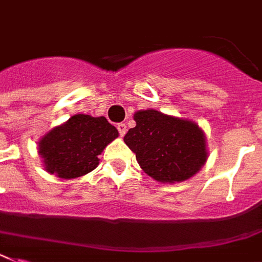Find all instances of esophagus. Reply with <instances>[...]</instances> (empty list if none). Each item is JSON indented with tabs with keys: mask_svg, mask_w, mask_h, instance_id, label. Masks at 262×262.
Returning <instances> with one entry per match:
<instances>
[{
	"mask_svg": "<svg viewBox=\"0 0 262 262\" xmlns=\"http://www.w3.org/2000/svg\"><path fill=\"white\" fill-rule=\"evenodd\" d=\"M117 129H118V133H120L121 137H124L125 133H126V125H125V124H118Z\"/></svg>",
	"mask_w": 262,
	"mask_h": 262,
	"instance_id": "1",
	"label": "esophagus"
}]
</instances>
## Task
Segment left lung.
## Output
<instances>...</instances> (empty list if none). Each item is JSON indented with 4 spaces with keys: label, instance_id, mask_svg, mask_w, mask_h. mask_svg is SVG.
<instances>
[{
    "label": "left lung",
    "instance_id": "obj_1",
    "mask_svg": "<svg viewBox=\"0 0 262 262\" xmlns=\"http://www.w3.org/2000/svg\"><path fill=\"white\" fill-rule=\"evenodd\" d=\"M135 121L124 141L142 170L156 181H185L206 162L205 135L193 121L155 109L137 112Z\"/></svg>",
    "mask_w": 262,
    "mask_h": 262
}]
</instances>
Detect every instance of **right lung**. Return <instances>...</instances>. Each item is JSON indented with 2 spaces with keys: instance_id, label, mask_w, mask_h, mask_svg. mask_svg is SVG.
Returning a JSON list of instances; mask_svg holds the SVG:
<instances>
[{
  "instance_id": "add662e5",
  "label": "right lung",
  "mask_w": 262,
  "mask_h": 262,
  "mask_svg": "<svg viewBox=\"0 0 262 262\" xmlns=\"http://www.w3.org/2000/svg\"><path fill=\"white\" fill-rule=\"evenodd\" d=\"M118 137L105 117L76 114L38 142L45 169L60 179H77L97 168L98 155Z\"/></svg>"
}]
</instances>
